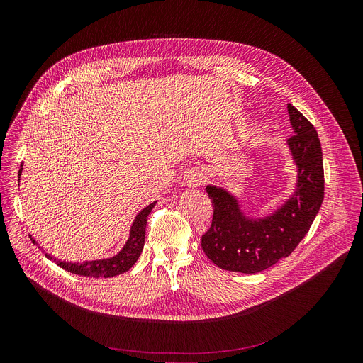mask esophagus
<instances>
[{
  "instance_id": "1",
  "label": "esophagus",
  "mask_w": 363,
  "mask_h": 363,
  "mask_svg": "<svg viewBox=\"0 0 363 363\" xmlns=\"http://www.w3.org/2000/svg\"><path fill=\"white\" fill-rule=\"evenodd\" d=\"M203 181H205V177H203V174L201 171H191L185 177L184 185L188 186V188H195V186H199Z\"/></svg>"
}]
</instances>
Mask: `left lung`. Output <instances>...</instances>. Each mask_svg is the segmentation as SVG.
<instances>
[{
  "label": "left lung",
  "mask_w": 363,
  "mask_h": 363,
  "mask_svg": "<svg viewBox=\"0 0 363 363\" xmlns=\"http://www.w3.org/2000/svg\"><path fill=\"white\" fill-rule=\"evenodd\" d=\"M294 135L287 139L297 167L294 194L272 216L245 217L238 199L227 189H205L214 205L210 230L201 238L206 257L223 270L252 274L289 257L313 224L325 196L322 145L315 126L290 103L287 105Z\"/></svg>",
  "instance_id": "left-lung-1"
}]
</instances>
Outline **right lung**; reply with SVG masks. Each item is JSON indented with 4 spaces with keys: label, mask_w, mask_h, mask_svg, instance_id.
<instances>
[{
    "label": "right lung",
    "mask_w": 363,
    "mask_h": 363,
    "mask_svg": "<svg viewBox=\"0 0 363 363\" xmlns=\"http://www.w3.org/2000/svg\"><path fill=\"white\" fill-rule=\"evenodd\" d=\"M23 167V165H21ZM21 171L23 168H20L18 171V177H21ZM157 203V201L149 203L146 208H143L135 218L130 233H129V238L126 241V244L123 245V248L113 257L111 258H105V260H94V262H84L82 264L79 263H66V262H60L55 257H51L50 254H45V257L48 260H53L57 263V266H60L62 269H65L66 272H70L73 274H79V276H86V277H113L122 273H126L139 258L142 250H143V244H145V233H146V221H147V216L150 214L152 208ZM33 242H35L31 238Z\"/></svg>",
    "instance_id": "right-lung-1"
}]
</instances>
